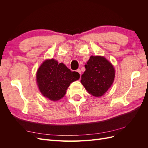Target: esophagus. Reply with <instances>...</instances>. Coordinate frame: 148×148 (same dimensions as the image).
<instances>
[{"label":"esophagus","instance_id":"obj_1","mask_svg":"<svg viewBox=\"0 0 148 148\" xmlns=\"http://www.w3.org/2000/svg\"><path fill=\"white\" fill-rule=\"evenodd\" d=\"M77 72L80 75V77H81V74H82V71H81V70L80 69H78L77 70Z\"/></svg>","mask_w":148,"mask_h":148}]
</instances>
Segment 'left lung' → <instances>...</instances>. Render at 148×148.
<instances>
[{"instance_id": "left-lung-1", "label": "left lung", "mask_w": 148, "mask_h": 148, "mask_svg": "<svg viewBox=\"0 0 148 148\" xmlns=\"http://www.w3.org/2000/svg\"><path fill=\"white\" fill-rule=\"evenodd\" d=\"M82 75L81 83L90 95L101 97L112 84L115 69L110 62L102 56H91Z\"/></svg>"}]
</instances>
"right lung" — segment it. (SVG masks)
<instances>
[{
	"instance_id": "add662e5",
	"label": "right lung",
	"mask_w": 148,
	"mask_h": 148,
	"mask_svg": "<svg viewBox=\"0 0 148 148\" xmlns=\"http://www.w3.org/2000/svg\"><path fill=\"white\" fill-rule=\"evenodd\" d=\"M79 78L77 71H71L63 64L47 59L39 66L36 73L38 86L42 95L51 101L63 97L71 83Z\"/></svg>"
}]
</instances>
